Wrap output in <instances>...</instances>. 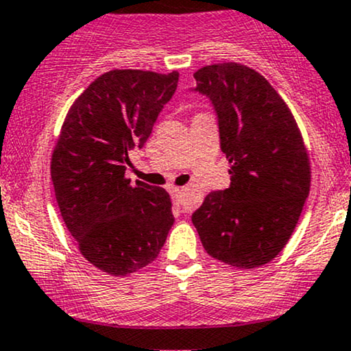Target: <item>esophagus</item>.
<instances>
[{
    "instance_id": "esophagus-1",
    "label": "esophagus",
    "mask_w": 351,
    "mask_h": 351,
    "mask_svg": "<svg viewBox=\"0 0 351 351\" xmlns=\"http://www.w3.org/2000/svg\"><path fill=\"white\" fill-rule=\"evenodd\" d=\"M170 193H171V199L175 201L176 204H178L181 195H183V189H181V188H171Z\"/></svg>"
}]
</instances>
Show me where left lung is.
<instances>
[{
    "label": "left lung",
    "mask_w": 351,
    "mask_h": 351,
    "mask_svg": "<svg viewBox=\"0 0 351 351\" xmlns=\"http://www.w3.org/2000/svg\"><path fill=\"white\" fill-rule=\"evenodd\" d=\"M219 122L231 184L191 221L206 252L237 269L271 263L291 239L310 191V158L291 108L259 72L237 62L195 72Z\"/></svg>",
    "instance_id": "1"
}]
</instances>
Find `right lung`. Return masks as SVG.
<instances>
[{
  "mask_svg": "<svg viewBox=\"0 0 351 351\" xmlns=\"http://www.w3.org/2000/svg\"><path fill=\"white\" fill-rule=\"evenodd\" d=\"M180 74L114 69L75 99L51 158L60 216L80 254L110 276H130L158 257L173 226L163 188L125 176Z\"/></svg>",
  "mask_w": 351,
  "mask_h": 351,
  "instance_id": "right-lung-1",
  "label": "right lung"
}]
</instances>
